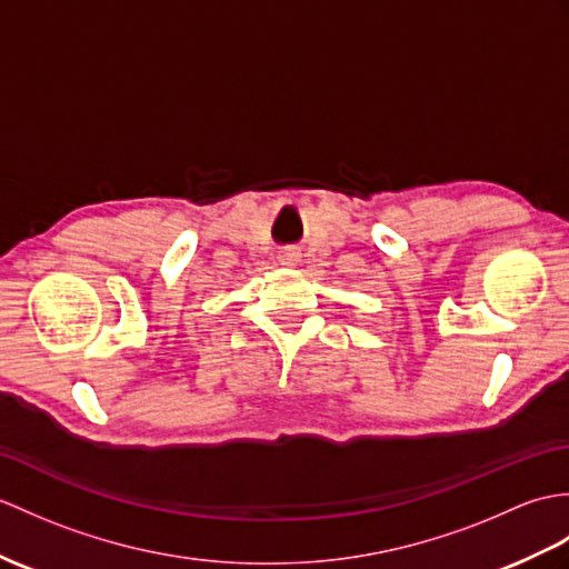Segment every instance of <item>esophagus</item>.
I'll list each match as a JSON object with an SVG mask.
<instances>
[{
	"mask_svg": "<svg viewBox=\"0 0 569 569\" xmlns=\"http://www.w3.org/2000/svg\"><path fill=\"white\" fill-rule=\"evenodd\" d=\"M279 261H281V267L293 269V267H298V263H300V254L293 252V249H286V252L279 254Z\"/></svg>",
	"mask_w": 569,
	"mask_h": 569,
	"instance_id": "1",
	"label": "esophagus"
}]
</instances>
